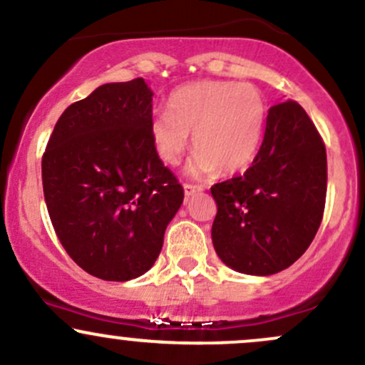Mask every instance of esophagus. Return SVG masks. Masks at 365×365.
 Listing matches in <instances>:
<instances>
[{
  "label": "esophagus",
  "instance_id": "34e87169",
  "mask_svg": "<svg viewBox=\"0 0 365 365\" xmlns=\"http://www.w3.org/2000/svg\"><path fill=\"white\" fill-rule=\"evenodd\" d=\"M202 185H197V183H183V192H185V197H190L195 192H201Z\"/></svg>",
  "mask_w": 365,
  "mask_h": 365
}]
</instances>
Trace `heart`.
I'll return each instance as SVG.
<instances>
[{
  "instance_id": "b5f03b06",
  "label": "heart",
  "mask_w": 365,
  "mask_h": 365,
  "mask_svg": "<svg viewBox=\"0 0 365 365\" xmlns=\"http://www.w3.org/2000/svg\"><path fill=\"white\" fill-rule=\"evenodd\" d=\"M267 103L250 83H190L168 98V110L150 119V140L166 164L180 163L194 133L190 173H237L255 161L263 140Z\"/></svg>"
}]
</instances>
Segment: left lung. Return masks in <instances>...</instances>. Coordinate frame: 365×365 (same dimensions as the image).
Returning a JSON list of instances; mask_svg holds the SVG:
<instances>
[{
    "mask_svg": "<svg viewBox=\"0 0 365 365\" xmlns=\"http://www.w3.org/2000/svg\"><path fill=\"white\" fill-rule=\"evenodd\" d=\"M326 192V145L315 124L294 100L272 106L253 164L211 187L216 255L241 274L291 267L317 234Z\"/></svg>",
    "mask_w": 365,
    "mask_h": 365,
    "instance_id": "left-lung-1",
    "label": "left lung"
}]
</instances>
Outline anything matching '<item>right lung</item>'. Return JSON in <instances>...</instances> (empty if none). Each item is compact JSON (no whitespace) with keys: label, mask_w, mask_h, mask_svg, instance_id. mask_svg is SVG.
I'll use <instances>...</instances> for the list:
<instances>
[{"label":"right lung","mask_w":365,"mask_h":365,"mask_svg":"<svg viewBox=\"0 0 365 365\" xmlns=\"http://www.w3.org/2000/svg\"><path fill=\"white\" fill-rule=\"evenodd\" d=\"M152 91L142 78L98 86L58 118L41 159L43 192L60 244L90 275L145 274L183 187L150 140Z\"/></svg>","instance_id":"right-lung-1"}]
</instances>
